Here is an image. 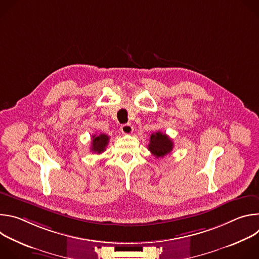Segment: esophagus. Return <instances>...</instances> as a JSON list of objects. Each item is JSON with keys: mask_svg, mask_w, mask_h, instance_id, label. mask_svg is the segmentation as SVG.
<instances>
[{"mask_svg": "<svg viewBox=\"0 0 259 259\" xmlns=\"http://www.w3.org/2000/svg\"><path fill=\"white\" fill-rule=\"evenodd\" d=\"M121 131L123 134H131L133 132V127L131 124H124L121 126Z\"/></svg>", "mask_w": 259, "mask_h": 259, "instance_id": "34e87169", "label": "esophagus"}]
</instances>
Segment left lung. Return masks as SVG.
Masks as SVG:
<instances>
[{
  "label": "left lung",
  "mask_w": 259,
  "mask_h": 259,
  "mask_svg": "<svg viewBox=\"0 0 259 259\" xmlns=\"http://www.w3.org/2000/svg\"><path fill=\"white\" fill-rule=\"evenodd\" d=\"M173 141L165 133H161L160 131H158L151 135L149 151L156 158H163L166 155L170 154L173 150Z\"/></svg>",
  "instance_id": "obj_1"
}]
</instances>
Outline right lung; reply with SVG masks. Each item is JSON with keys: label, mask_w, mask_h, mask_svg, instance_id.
<instances>
[{"label": "right lung", "mask_w": 259, "mask_h": 259, "mask_svg": "<svg viewBox=\"0 0 259 259\" xmlns=\"http://www.w3.org/2000/svg\"><path fill=\"white\" fill-rule=\"evenodd\" d=\"M108 141H109V137L106 134L93 135L92 141H91V151L96 154L103 153Z\"/></svg>", "instance_id": "1"}]
</instances>
